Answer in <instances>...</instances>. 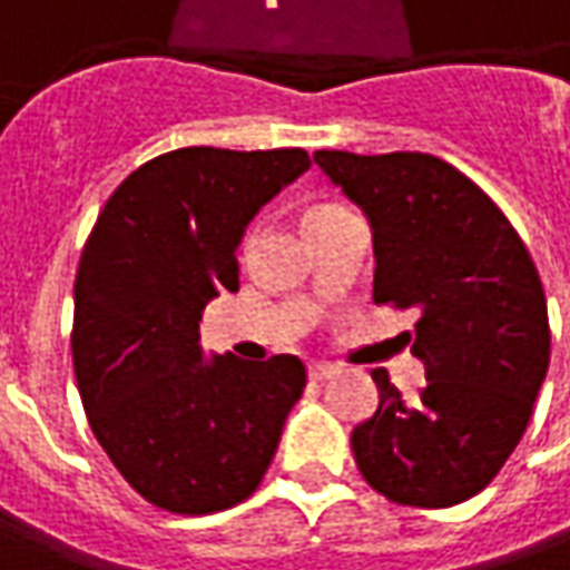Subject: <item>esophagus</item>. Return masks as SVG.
I'll list each match as a JSON object with an SVG mask.
<instances>
[{"mask_svg": "<svg viewBox=\"0 0 570 570\" xmlns=\"http://www.w3.org/2000/svg\"><path fill=\"white\" fill-rule=\"evenodd\" d=\"M311 376H313V380H330V376H335V366H332V364H311Z\"/></svg>", "mask_w": 570, "mask_h": 570, "instance_id": "obj_1", "label": "esophagus"}]
</instances>
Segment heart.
Wrapping results in <instances>:
<instances>
[{"mask_svg":"<svg viewBox=\"0 0 570 570\" xmlns=\"http://www.w3.org/2000/svg\"><path fill=\"white\" fill-rule=\"evenodd\" d=\"M323 209H335V206H316L313 213H323ZM313 213H311V216H313Z\"/></svg>","mask_w":570,"mask_h":570,"instance_id":"1","label":"heart"}]
</instances>
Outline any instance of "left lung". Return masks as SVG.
<instances>
[{"instance_id":"1","label":"left lung","mask_w":570,"mask_h":570,"mask_svg":"<svg viewBox=\"0 0 570 570\" xmlns=\"http://www.w3.org/2000/svg\"><path fill=\"white\" fill-rule=\"evenodd\" d=\"M373 225V301L420 311L414 401L373 370L380 407L351 433L357 471L395 505L449 508L487 490L524 436L549 370L540 273L505 213L430 153L316 150Z\"/></svg>"}]
</instances>
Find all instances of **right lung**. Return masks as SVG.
<instances>
[{
  "mask_svg": "<svg viewBox=\"0 0 570 570\" xmlns=\"http://www.w3.org/2000/svg\"><path fill=\"white\" fill-rule=\"evenodd\" d=\"M311 169L301 147H185L134 169L99 209L75 278L71 357L90 430L137 495L213 514L257 490L304 361H204L200 313L238 292V244Z\"/></svg>",
  "mask_w": 570,
  "mask_h": 570,
  "instance_id": "add662e5",
  "label": "right lung"
}]
</instances>
